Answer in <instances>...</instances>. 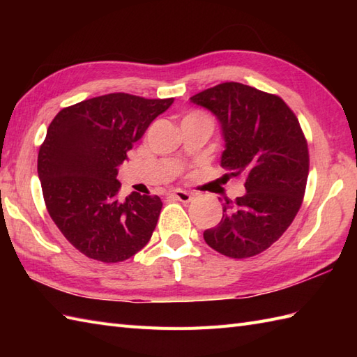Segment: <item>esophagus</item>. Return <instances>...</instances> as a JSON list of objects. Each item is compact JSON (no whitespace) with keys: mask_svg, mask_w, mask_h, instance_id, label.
Wrapping results in <instances>:
<instances>
[{"mask_svg":"<svg viewBox=\"0 0 357 357\" xmlns=\"http://www.w3.org/2000/svg\"><path fill=\"white\" fill-rule=\"evenodd\" d=\"M167 196L169 198H173V199H178L181 202H190L193 199V195L188 193V192H184V190H172L167 193Z\"/></svg>","mask_w":357,"mask_h":357,"instance_id":"1","label":"esophagus"}]
</instances>
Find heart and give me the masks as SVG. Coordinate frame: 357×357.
<instances>
[{"instance_id":"b5f03b06","label":"heart","mask_w":357,"mask_h":357,"mask_svg":"<svg viewBox=\"0 0 357 357\" xmlns=\"http://www.w3.org/2000/svg\"><path fill=\"white\" fill-rule=\"evenodd\" d=\"M190 116H206V115H202V113H190Z\"/></svg>"}]
</instances>
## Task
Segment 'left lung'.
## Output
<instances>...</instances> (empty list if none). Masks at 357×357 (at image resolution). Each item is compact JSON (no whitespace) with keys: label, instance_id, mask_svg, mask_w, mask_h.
Here are the masks:
<instances>
[{"label":"left lung","instance_id":"8db88e82","mask_svg":"<svg viewBox=\"0 0 357 357\" xmlns=\"http://www.w3.org/2000/svg\"><path fill=\"white\" fill-rule=\"evenodd\" d=\"M221 124V165L245 176L244 196L222 204V219L204 231L224 256L262 253L290 227L304 199L308 146L298 118L278 95L241 82H222L190 98Z\"/></svg>","mask_w":357,"mask_h":357}]
</instances>
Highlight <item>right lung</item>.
I'll return each mask as SVG.
<instances>
[{
	"instance_id": "right-lung-1",
	"label": "right lung",
	"mask_w": 357,
	"mask_h": 357,
	"mask_svg": "<svg viewBox=\"0 0 357 357\" xmlns=\"http://www.w3.org/2000/svg\"><path fill=\"white\" fill-rule=\"evenodd\" d=\"M173 104L109 93L73 104L53 118L38 153L45 207L70 244L90 259L121 262L146 247L162 202L118 198V165L158 115Z\"/></svg>"
}]
</instances>
